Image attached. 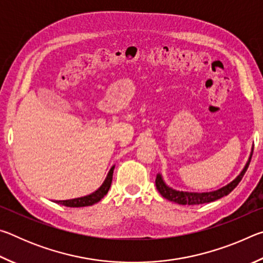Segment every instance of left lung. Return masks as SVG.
<instances>
[{
	"mask_svg": "<svg viewBox=\"0 0 263 263\" xmlns=\"http://www.w3.org/2000/svg\"><path fill=\"white\" fill-rule=\"evenodd\" d=\"M251 159L252 157L249 158L247 164L243 168V171L240 173V175L237 177V179L233 180L230 184L225 185L224 188L216 191H211V193L197 194V193H183V191L173 190L172 188H168V186L164 184L161 176L159 174L157 175V179H155V185H157V189L159 193L161 194L162 197H164L171 202L181 204V205H186V204H188V205H199V204L210 203L213 201H217V199H219L221 197H224V196H228L231 191H232L235 186L239 184V182L241 181L245 173L247 171L249 162H251Z\"/></svg>",
	"mask_w": 263,
	"mask_h": 263,
	"instance_id": "left-lung-1",
	"label": "left lung"
}]
</instances>
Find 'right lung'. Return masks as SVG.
<instances>
[{
  "label": "right lung",
  "mask_w": 263,
  "mask_h": 263,
  "mask_svg": "<svg viewBox=\"0 0 263 263\" xmlns=\"http://www.w3.org/2000/svg\"><path fill=\"white\" fill-rule=\"evenodd\" d=\"M114 168L110 169L108 176L104 181V183L100 186V189H97L95 193H92L88 196H84V197L80 198H74V199H67V201H57L55 203L61 204V205L69 206V208H81V206H90L92 204L100 202L104 196L108 194L110 189L111 182H112V174H114Z\"/></svg>",
  "instance_id": "obj_1"
}]
</instances>
